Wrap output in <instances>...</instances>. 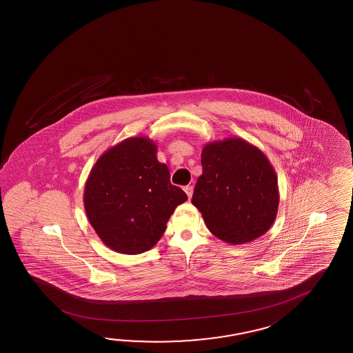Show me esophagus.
<instances>
[{
  "label": "esophagus",
  "instance_id": "34e87169",
  "mask_svg": "<svg viewBox=\"0 0 353 353\" xmlns=\"http://www.w3.org/2000/svg\"><path fill=\"white\" fill-rule=\"evenodd\" d=\"M183 190H185V192H186L187 196H188V199H191V197H192L193 187L186 186Z\"/></svg>",
  "mask_w": 353,
  "mask_h": 353
}]
</instances>
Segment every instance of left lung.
I'll return each mask as SVG.
<instances>
[{
    "mask_svg": "<svg viewBox=\"0 0 353 353\" xmlns=\"http://www.w3.org/2000/svg\"><path fill=\"white\" fill-rule=\"evenodd\" d=\"M192 203L210 232L231 245L259 239L272 226L279 203L277 176L266 154L240 137L205 145Z\"/></svg>",
    "mask_w": 353,
    "mask_h": 353,
    "instance_id": "left-lung-1",
    "label": "left lung"
}]
</instances>
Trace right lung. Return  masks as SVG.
Returning <instances> with one entry per match:
<instances>
[{
    "label": "right lung",
    "instance_id": "right-lung-1",
    "mask_svg": "<svg viewBox=\"0 0 353 353\" xmlns=\"http://www.w3.org/2000/svg\"><path fill=\"white\" fill-rule=\"evenodd\" d=\"M156 153L148 137H130L101 154L88 174L83 192L87 219L114 252L151 250L176 207L187 200Z\"/></svg>",
    "mask_w": 353,
    "mask_h": 353
}]
</instances>
